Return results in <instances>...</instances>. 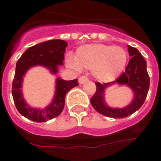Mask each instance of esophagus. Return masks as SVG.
<instances>
[{
    "instance_id": "1",
    "label": "esophagus",
    "mask_w": 161,
    "mask_h": 161,
    "mask_svg": "<svg viewBox=\"0 0 161 161\" xmlns=\"http://www.w3.org/2000/svg\"><path fill=\"white\" fill-rule=\"evenodd\" d=\"M78 81H79L80 84H85V82L88 81V78L86 76H80L78 79Z\"/></svg>"
}]
</instances>
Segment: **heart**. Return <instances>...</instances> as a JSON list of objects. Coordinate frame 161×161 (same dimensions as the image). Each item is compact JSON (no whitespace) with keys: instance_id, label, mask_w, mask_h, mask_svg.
Instances as JSON below:
<instances>
[{"instance_id":"b5f03b06","label":"heart","mask_w":161,"mask_h":161,"mask_svg":"<svg viewBox=\"0 0 161 161\" xmlns=\"http://www.w3.org/2000/svg\"><path fill=\"white\" fill-rule=\"evenodd\" d=\"M127 62V53L124 48L102 43H93L80 47L75 55H68L67 66L74 70L86 68L93 71L98 80L110 81L124 70Z\"/></svg>"}]
</instances>
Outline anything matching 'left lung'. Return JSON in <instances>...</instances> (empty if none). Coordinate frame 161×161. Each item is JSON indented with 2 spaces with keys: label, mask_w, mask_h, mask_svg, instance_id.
Returning a JSON list of instances; mask_svg holds the SVG:
<instances>
[{
  "label": "left lung",
  "mask_w": 161,
  "mask_h": 161,
  "mask_svg": "<svg viewBox=\"0 0 161 161\" xmlns=\"http://www.w3.org/2000/svg\"><path fill=\"white\" fill-rule=\"evenodd\" d=\"M128 53L131 59L126 66V70L116 80L109 83H95L96 93L90 99L93 107L97 111L106 117L121 119L127 117L138 110L143 106L149 89L150 80L147 71V64L143 55L136 47L127 46ZM114 83L125 84L132 89L134 98L128 106L123 108H110L104 101V90L106 87Z\"/></svg>",
  "instance_id": "1"
}]
</instances>
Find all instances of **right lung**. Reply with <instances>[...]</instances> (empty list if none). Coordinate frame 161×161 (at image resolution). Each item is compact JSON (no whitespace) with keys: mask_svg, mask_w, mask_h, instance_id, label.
I'll use <instances>...</instances> for the list:
<instances>
[{"mask_svg":"<svg viewBox=\"0 0 161 161\" xmlns=\"http://www.w3.org/2000/svg\"><path fill=\"white\" fill-rule=\"evenodd\" d=\"M68 43L61 39H53L41 42L28 48L16 64V71L12 85V94L17 109L26 119L42 123L57 117L64 107L65 96L68 91L79 85L77 79L64 80H55V95L52 102L44 109L31 107L27 105L22 94L23 77L30 68L42 66L53 75L58 72V66L63 65L64 52Z\"/></svg>","mask_w":161,"mask_h":161,"instance_id":"right-lung-1","label":"right lung"}]
</instances>
